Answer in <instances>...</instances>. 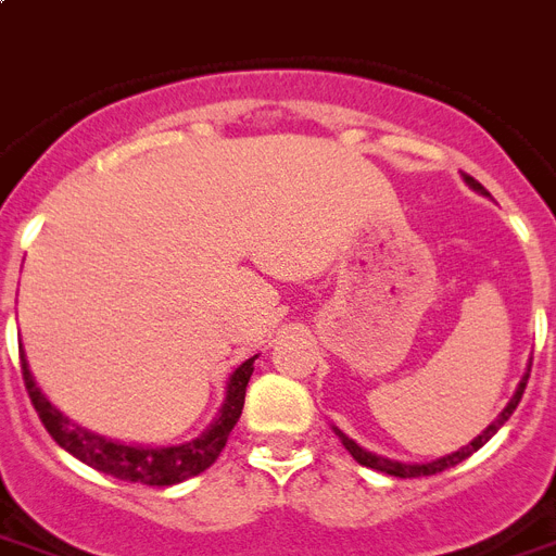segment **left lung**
<instances>
[{
	"mask_svg": "<svg viewBox=\"0 0 556 556\" xmlns=\"http://www.w3.org/2000/svg\"><path fill=\"white\" fill-rule=\"evenodd\" d=\"M464 180L469 186H472L475 191H480V194H486V189H483V186H480L478 180H475V177L464 175ZM529 372H531V362H529V370H526V376H523V379H520V384H517V390H515V395H511V401H508L506 407H503V413L497 415V418H494V421L489 424V427L483 429V432H480L478 438H475L472 444L460 446L458 452H452V455H444V458L429 460V464H401V460L381 458V455H376V452L362 450V446H358L356 441H353V438L344 435L342 429H336V427L333 429H336V435L342 438L344 450H348L350 455H353V458L358 460V464L370 466V469H376V472L393 475V478H421V475H438V472H444V469H450V466H455V464H460V460H466V458H469V455H472V452H478L480 446L486 444L489 438H492L494 432H497V429H501L503 424L508 421V418H511V413H515L517 404H520V399H523V390H526V381H529Z\"/></svg>",
	"mask_w": 556,
	"mask_h": 556,
	"instance_id": "obj_1",
	"label": "left lung"
}]
</instances>
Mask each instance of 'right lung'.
<instances>
[{
	"mask_svg": "<svg viewBox=\"0 0 556 556\" xmlns=\"http://www.w3.org/2000/svg\"><path fill=\"white\" fill-rule=\"evenodd\" d=\"M254 358H245L228 379L226 401H223L220 413L208 424L203 435L191 438L186 444L177 446H141V444H124V441H112V438L96 435L90 429L73 424L64 413L45 399L33 372L27 367V358L22 353V379H25L27 395H30L33 407L39 413L41 424L48 429L53 441L62 450H67L73 458L81 464L92 466L98 472L112 475L118 480H129V483H143V486H172L180 480H189L194 475L206 472L214 460L220 458L223 446H226L228 435L235 424L240 421L242 404H245V387H249L251 372H254Z\"/></svg>",
	"mask_w": 556,
	"mask_h": 556,
	"instance_id": "right-lung-1",
	"label": "right lung"
}]
</instances>
